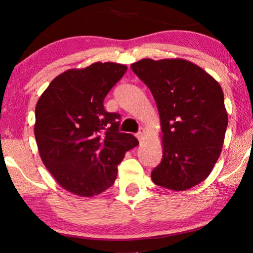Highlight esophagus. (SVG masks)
<instances>
[{
	"label": "esophagus",
	"instance_id": "obj_1",
	"mask_svg": "<svg viewBox=\"0 0 253 253\" xmlns=\"http://www.w3.org/2000/svg\"><path fill=\"white\" fill-rule=\"evenodd\" d=\"M145 133H146V132H145V130H144V129H140V130H139V132L137 133V138H138V140H139V141H143V140H144V138H145Z\"/></svg>",
	"mask_w": 253,
	"mask_h": 253
}]
</instances>
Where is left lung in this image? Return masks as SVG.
I'll return each instance as SVG.
<instances>
[{
	"instance_id": "left-lung-1",
	"label": "left lung",
	"mask_w": 253,
	"mask_h": 253,
	"mask_svg": "<svg viewBox=\"0 0 253 253\" xmlns=\"http://www.w3.org/2000/svg\"><path fill=\"white\" fill-rule=\"evenodd\" d=\"M131 69L150 88L160 116L162 159L152 181L174 191L199 184L220 157L228 126L220 84L183 58H143Z\"/></svg>"
}]
</instances>
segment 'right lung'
Instances as JSON below:
<instances>
[{
	"instance_id": "1",
	"label": "right lung",
	"mask_w": 253,
	"mask_h": 253,
	"mask_svg": "<svg viewBox=\"0 0 253 253\" xmlns=\"http://www.w3.org/2000/svg\"><path fill=\"white\" fill-rule=\"evenodd\" d=\"M126 65L95 62L54 78L36 106V136L41 160L58 184L81 197L106 191L117 166L138 140L119 131L120 114L106 112L103 100Z\"/></svg>"
}]
</instances>
